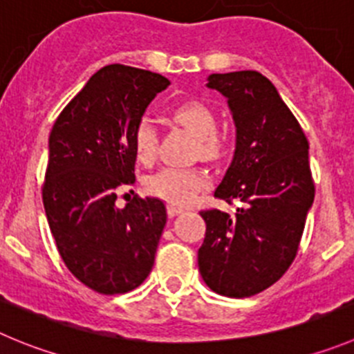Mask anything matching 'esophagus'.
I'll use <instances>...</instances> for the list:
<instances>
[{
  "mask_svg": "<svg viewBox=\"0 0 354 354\" xmlns=\"http://www.w3.org/2000/svg\"><path fill=\"white\" fill-rule=\"evenodd\" d=\"M183 213V207H178V206H167V214L169 216H176V214Z\"/></svg>",
  "mask_w": 354,
  "mask_h": 354,
  "instance_id": "1",
  "label": "esophagus"
}]
</instances>
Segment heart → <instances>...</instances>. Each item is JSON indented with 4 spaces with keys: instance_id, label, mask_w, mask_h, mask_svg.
<instances>
[{
    "instance_id": "1",
    "label": "heart",
    "mask_w": 354,
    "mask_h": 354,
    "mask_svg": "<svg viewBox=\"0 0 354 354\" xmlns=\"http://www.w3.org/2000/svg\"><path fill=\"white\" fill-rule=\"evenodd\" d=\"M178 124L192 132L199 140V151L204 157H216L223 147L222 136L216 132V117L207 104L201 101H185L173 110ZM134 151L140 162L153 160L157 153V132L148 120H141L134 131ZM207 187V176L188 167H164L151 174L147 190L153 197L173 206H188Z\"/></svg>"
}]
</instances>
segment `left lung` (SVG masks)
Returning a JSON list of instances; mask_svg holds the SVG:
<instances>
[{"label": "left lung", "mask_w": 354, "mask_h": 354, "mask_svg": "<svg viewBox=\"0 0 354 354\" xmlns=\"http://www.w3.org/2000/svg\"><path fill=\"white\" fill-rule=\"evenodd\" d=\"M206 85L225 95L236 124V150L214 197L243 206L201 211L206 237L197 260L213 292L244 299L274 285L295 259L315 201L309 143L262 73H213Z\"/></svg>", "instance_id": "8db88e82"}]
</instances>
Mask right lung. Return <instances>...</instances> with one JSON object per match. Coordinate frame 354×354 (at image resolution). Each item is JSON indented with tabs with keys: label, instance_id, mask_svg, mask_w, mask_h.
<instances>
[{
	"label": "right lung",
	"instance_id": "right-lung-1",
	"mask_svg": "<svg viewBox=\"0 0 354 354\" xmlns=\"http://www.w3.org/2000/svg\"><path fill=\"white\" fill-rule=\"evenodd\" d=\"M171 82L158 73L110 64L94 73L61 111L48 138L43 206L66 267L102 295L138 288L155 262L166 227L157 197H132L134 131L155 95Z\"/></svg>",
	"mask_w": 354,
	"mask_h": 354
}]
</instances>
